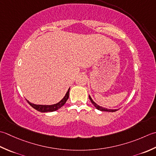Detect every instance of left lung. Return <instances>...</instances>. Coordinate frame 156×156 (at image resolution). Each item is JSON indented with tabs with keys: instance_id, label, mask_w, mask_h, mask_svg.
<instances>
[{
	"instance_id": "1",
	"label": "left lung",
	"mask_w": 156,
	"mask_h": 156,
	"mask_svg": "<svg viewBox=\"0 0 156 156\" xmlns=\"http://www.w3.org/2000/svg\"><path fill=\"white\" fill-rule=\"evenodd\" d=\"M89 98H90V101H91V103L93 104L94 106L95 107H96L98 110H101V111H104V112H115V111H116V110H117L116 109H115V110L108 109V108H103V107H101V106H100L99 105H98L96 103H95V102H94V101H93V100L91 99V98L90 96H89Z\"/></svg>"
}]
</instances>
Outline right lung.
Instances as JSON below:
<instances>
[{
  "instance_id": "obj_1",
  "label": "right lung",
  "mask_w": 156,
  "mask_h": 156,
  "mask_svg": "<svg viewBox=\"0 0 156 156\" xmlns=\"http://www.w3.org/2000/svg\"><path fill=\"white\" fill-rule=\"evenodd\" d=\"M69 90L70 88L68 90L66 94H65V97L62 98V99L60 100L59 102L56 103L55 104H52V105H37V104H34L33 103H31L30 101L28 100L27 102L29 103V104L31 107H33L34 109H36V110L39 111V112H54V111H56L57 110H58L63 105H64L66 101H67L68 98L69 97Z\"/></svg>"
}]
</instances>
